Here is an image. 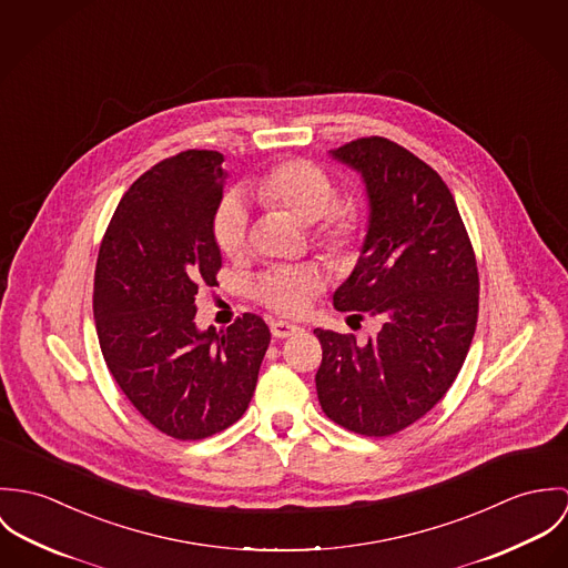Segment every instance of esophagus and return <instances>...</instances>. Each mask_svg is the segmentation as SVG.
Segmentation results:
<instances>
[{"mask_svg":"<svg viewBox=\"0 0 568 568\" xmlns=\"http://www.w3.org/2000/svg\"><path fill=\"white\" fill-rule=\"evenodd\" d=\"M270 331L274 337H292L296 333H301V326L298 324H292V322H285V320H272L270 322Z\"/></svg>","mask_w":568,"mask_h":568,"instance_id":"1","label":"esophagus"}]
</instances>
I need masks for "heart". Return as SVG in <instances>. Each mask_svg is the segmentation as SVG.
Masks as SVG:
<instances>
[{"label":"heart","instance_id":"obj_1","mask_svg":"<svg viewBox=\"0 0 568 568\" xmlns=\"http://www.w3.org/2000/svg\"><path fill=\"white\" fill-rule=\"evenodd\" d=\"M254 197L290 213L298 222H314L315 242L328 253L351 248L364 226V209L355 197H335L331 176L312 161H285L253 183ZM215 244L226 256H240L248 244V213L237 195L224 197L213 222ZM322 278L307 267H278L256 285V298L278 314L298 315L310 310Z\"/></svg>","mask_w":568,"mask_h":568}]
</instances>
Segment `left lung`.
Masks as SVG:
<instances>
[{
  "instance_id": "left-lung-1",
  "label": "left lung",
  "mask_w": 568,
  "mask_h": 568,
  "mask_svg": "<svg viewBox=\"0 0 568 568\" xmlns=\"http://www.w3.org/2000/svg\"><path fill=\"white\" fill-rule=\"evenodd\" d=\"M328 154L362 176L368 197L362 253L333 305L375 315L381 328L366 344L315 328V389L333 423L383 438L423 418L457 377L477 326V261L450 191L425 161L383 136Z\"/></svg>"
}]
</instances>
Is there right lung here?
Listing matches in <instances>:
<instances>
[{
  "label": "right lung",
  "instance_id": "right-lung-1",
  "mask_svg": "<svg viewBox=\"0 0 568 568\" xmlns=\"http://www.w3.org/2000/svg\"><path fill=\"white\" fill-rule=\"evenodd\" d=\"M224 156L187 150L132 183L102 240L93 315L100 348L128 400L159 432L202 440L237 423L253 398L267 324L195 326L197 285H215L213 222Z\"/></svg>",
  "mask_w": 568,
  "mask_h": 568
}]
</instances>
